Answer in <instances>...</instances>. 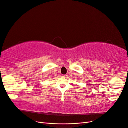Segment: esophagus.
<instances>
[{
  "mask_svg": "<svg viewBox=\"0 0 128 128\" xmlns=\"http://www.w3.org/2000/svg\"><path fill=\"white\" fill-rule=\"evenodd\" d=\"M67 75H62V77H66Z\"/></svg>",
  "mask_w": 128,
  "mask_h": 128,
  "instance_id": "esophagus-1",
  "label": "esophagus"
}]
</instances>
